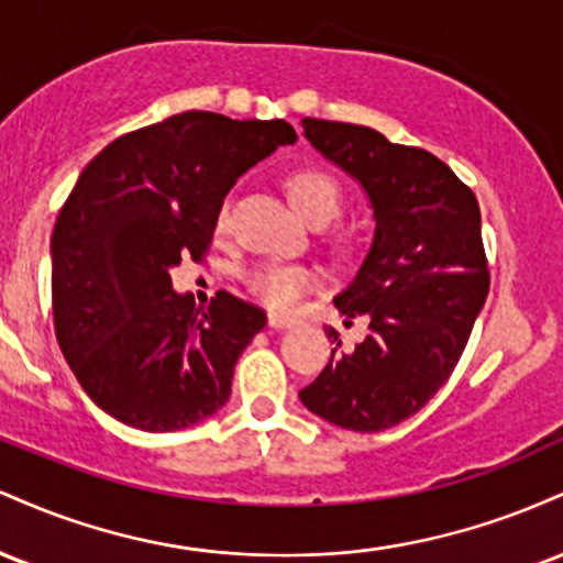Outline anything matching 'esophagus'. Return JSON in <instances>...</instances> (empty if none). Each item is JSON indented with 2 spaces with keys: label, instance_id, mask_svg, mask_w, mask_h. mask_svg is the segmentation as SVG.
Instances as JSON below:
<instances>
[{
  "label": "esophagus",
  "instance_id": "esophagus-1",
  "mask_svg": "<svg viewBox=\"0 0 563 563\" xmlns=\"http://www.w3.org/2000/svg\"><path fill=\"white\" fill-rule=\"evenodd\" d=\"M267 320H269V325L277 328V331H280V328H290L296 322L294 318H288V314H280V312H269Z\"/></svg>",
  "mask_w": 563,
  "mask_h": 563
}]
</instances>
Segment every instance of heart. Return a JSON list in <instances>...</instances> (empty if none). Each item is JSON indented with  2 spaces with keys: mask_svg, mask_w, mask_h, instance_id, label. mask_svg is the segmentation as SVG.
<instances>
[{
  "mask_svg": "<svg viewBox=\"0 0 563 563\" xmlns=\"http://www.w3.org/2000/svg\"><path fill=\"white\" fill-rule=\"evenodd\" d=\"M286 187L296 211L312 224H318V228L333 222L341 214V209H344V187H341V183L331 172L318 169V166H303V169L290 172ZM228 217L230 203H222L217 217L219 230L228 224ZM243 286L249 288V294L254 299L267 303L269 309L288 312V309H294L299 303L307 290L318 286V273L312 267H303V264L260 262L245 269Z\"/></svg>",
  "mask_w": 563,
  "mask_h": 563,
  "instance_id": "heart-1",
  "label": "heart"
}]
</instances>
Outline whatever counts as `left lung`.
<instances>
[{
    "instance_id": "1",
    "label": "left lung",
    "mask_w": 563,
    "mask_h": 563,
    "mask_svg": "<svg viewBox=\"0 0 563 563\" xmlns=\"http://www.w3.org/2000/svg\"><path fill=\"white\" fill-rule=\"evenodd\" d=\"M303 137L367 192L376 235L354 280L335 296L371 333L335 349L299 391L328 423L384 431L418 412L455 371L489 294L482 214L468 185L423 147L394 145L371 126L303 119Z\"/></svg>"
}]
</instances>
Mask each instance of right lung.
Returning a JSON list of instances; mask_svg holds the SVG:
<instances>
[{
    "label": "right lung",
    "mask_w": 563,
    "mask_h": 563,
    "mask_svg": "<svg viewBox=\"0 0 563 563\" xmlns=\"http://www.w3.org/2000/svg\"><path fill=\"white\" fill-rule=\"evenodd\" d=\"M294 142L283 119L187 111L113 140L81 172L53 232L55 335L115 421L177 431L230 399L267 314L228 290L200 312L174 294L172 267L203 260L230 187Z\"/></svg>",
    "instance_id": "1"
}]
</instances>
